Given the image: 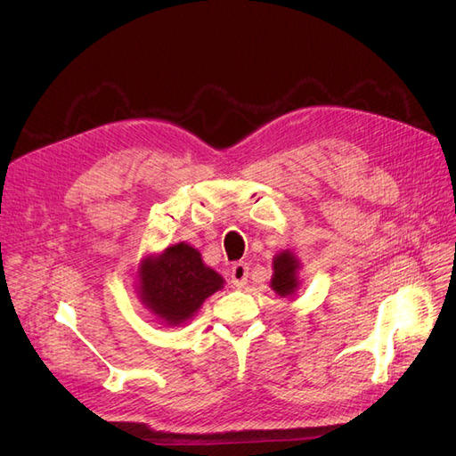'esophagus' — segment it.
Here are the masks:
<instances>
[{
    "label": "esophagus",
    "instance_id": "obj_1",
    "mask_svg": "<svg viewBox=\"0 0 456 456\" xmlns=\"http://www.w3.org/2000/svg\"><path fill=\"white\" fill-rule=\"evenodd\" d=\"M230 275H232V283H233V287L241 289V287H245L247 278H249V266H247L245 262H238V265H233V266H232Z\"/></svg>",
    "mask_w": 456,
    "mask_h": 456
}]
</instances>
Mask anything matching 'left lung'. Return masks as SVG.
I'll list each match as a JSON object with an SVG mask.
<instances>
[{
    "instance_id": "left-lung-1",
    "label": "left lung",
    "mask_w": 456,
    "mask_h": 456,
    "mask_svg": "<svg viewBox=\"0 0 456 456\" xmlns=\"http://www.w3.org/2000/svg\"><path fill=\"white\" fill-rule=\"evenodd\" d=\"M273 273L270 287L280 297H293L300 287V262L291 251H281L273 256Z\"/></svg>"
}]
</instances>
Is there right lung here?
I'll use <instances>...</instances> for the list:
<instances>
[{
    "label": "right lung",
    "mask_w": 456,
    "mask_h": 456,
    "mask_svg": "<svg viewBox=\"0 0 456 456\" xmlns=\"http://www.w3.org/2000/svg\"><path fill=\"white\" fill-rule=\"evenodd\" d=\"M223 287V275L207 266L200 251L184 241L142 258L136 272L141 302L156 320L171 327L191 320Z\"/></svg>",
    "instance_id": "obj_1"
}]
</instances>
